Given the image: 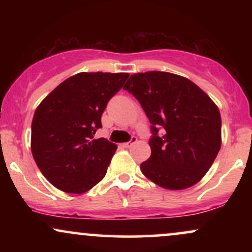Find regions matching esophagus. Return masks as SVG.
Returning a JSON list of instances; mask_svg holds the SVG:
<instances>
[{
  "label": "esophagus",
  "mask_w": 252,
  "mask_h": 252,
  "mask_svg": "<svg viewBox=\"0 0 252 252\" xmlns=\"http://www.w3.org/2000/svg\"><path fill=\"white\" fill-rule=\"evenodd\" d=\"M136 142H137V137H135V136H132L131 140H130L129 142L123 143V147H124V148H130V147L134 146V144H135Z\"/></svg>",
  "instance_id": "34e87169"
}]
</instances>
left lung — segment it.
Listing matches in <instances>:
<instances>
[{
  "label": "left lung",
  "instance_id": "left-lung-1",
  "mask_svg": "<svg viewBox=\"0 0 252 252\" xmlns=\"http://www.w3.org/2000/svg\"><path fill=\"white\" fill-rule=\"evenodd\" d=\"M124 90L138 100L152 129L144 176L167 189H185L206 174L221 146L218 106L187 78L169 72L131 74Z\"/></svg>",
  "mask_w": 252,
  "mask_h": 252
}]
</instances>
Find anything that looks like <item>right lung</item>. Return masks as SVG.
<instances>
[{"label": "right lung", "mask_w": 252, "mask_h": 252, "mask_svg": "<svg viewBox=\"0 0 252 252\" xmlns=\"http://www.w3.org/2000/svg\"><path fill=\"white\" fill-rule=\"evenodd\" d=\"M128 73L80 72L58 85L34 112L31 148L36 166L54 187L82 194L105 176L117 146L94 140L106 104Z\"/></svg>", "instance_id": "obj_1"}]
</instances>
